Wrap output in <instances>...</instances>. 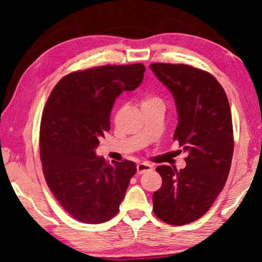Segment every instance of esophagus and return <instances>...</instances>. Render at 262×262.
Segmentation results:
<instances>
[{"mask_svg": "<svg viewBox=\"0 0 262 262\" xmlns=\"http://www.w3.org/2000/svg\"><path fill=\"white\" fill-rule=\"evenodd\" d=\"M136 170H137V174H143L144 172L151 171L152 166L148 163H140L136 165Z\"/></svg>", "mask_w": 262, "mask_h": 262, "instance_id": "1", "label": "esophagus"}]
</instances>
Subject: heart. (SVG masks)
I'll return each instance as SVG.
<instances>
[{
  "label": "heart",
  "mask_w": 262,
  "mask_h": 262,
  "mask_svg": "<svg viewBox=\"0 0 262 262\" xmlns=\"http://www.w3.org/2000/svg\"><path fill=\"white\" fill-rule=\"evenodd\" d=\"M161 99L158 97L155 96H147L142 99V106H147V105H151V104H156V103H161Z\"/></svg>",
  "instance_id": "b5f03b06"
}]
</instances>
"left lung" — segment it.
I'll list each match as a JSON object with an SVG mask.
<instances>
[{"label":"left lung","mask_w":262,"mask_h":262,"mask_svg":"<svg viewBox=\"0 0 262 262\" xmlns=\"http://www.w3.org/2000/svg\"><path fill=\"white\" fill-rule=\"evenodd\" d=\"M152 72L174 97L173 140L188 156L186 167L161 165L154 212L171 225L192 223L209 210L227 183L233 155V128L223 86L210 73L184 63H152Z\"/></svg>","instance_id":"8db88e82"}]
</instances>
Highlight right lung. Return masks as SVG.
<instances>
[{
    "label": "right lung",
    "instance_id": "add662e5",
    "mask_svg": "<svg viewBox=\"0 0 262 262\" xmlns=\"http://www.w3.org/2000/svg\"><path fill=\"white\" fill-rule=\"evenodd\" d=\"M142 63L106 64L73 72L53 89L40 122V159L48 187L60 206L82 223L118 214L134 162L108 164L95 149L110 130L111 111L122 91L140 85Z\"/></svg>",
    "mask_w": 262,
    "mask_h": 262
}]
</instances>
